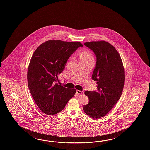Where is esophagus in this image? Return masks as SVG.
Returning a JSON list of instances; mask_svg holds the SVG:
<instances>
[{"mask_svg": "<svg viewBox=\"0 0 150 150\" xmlns=\"http://www.w3.org/2000/svg\"><path fill=\"white\" fill-rule=\"evenodd\" d=\"M76 93H77V94H83V93H84V92H83V91H82L77 90V91H76Z\"/></svg>", "mask_w": 150, "mask_h": 150, "instance_id": "esophagus-1", "label": "esophagus"}]
</instances>
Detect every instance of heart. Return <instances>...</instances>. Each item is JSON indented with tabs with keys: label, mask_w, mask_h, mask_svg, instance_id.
<instances>
[{
	"label": "heart",
	"mask_w": 150,
	"mask_h": 150,
	"mask_svg": "<svg viewBox=\"0 0 150 150\" xmlns=\"http://www.w3.org/2000/svg\"><path fill=\"white\" fill-rule=\"evenodd\" d=\"M89 58H93V56L91 53L86 50L83 51L80 56V59H89Z\"/></svg>",
	"instance_id": "b5f03b06"
}]
</instances>
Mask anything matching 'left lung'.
Returning a JSON list of instances; mask_svg holds the SVG:
<instances>
[{
    "instance_id": "obj_1",
    "label": "left lung",
    "mask_w": 150,
    "mask_h": 150,
    "mask_svg": "<svg viewBox=\"0 0 150 150\" xmlns=\"http://www.w3.org/2000/svg\"><path fill=\"white\" fill-rule=\"evenodd\" d=\"M84 45L97 58L92 78L97 81V91L85 92L89 103L83 110L90 117L99 119L106 115L120 99L124 85V69L119 52L110 43L101 40Z\"/></svg>"
}]
</instances>
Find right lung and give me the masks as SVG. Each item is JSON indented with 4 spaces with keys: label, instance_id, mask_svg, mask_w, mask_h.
Wrapping results in <instances>:
<instances>
[{
    "label": "right lung",
    "instance_id": "add662e5",
    "mask_svg": "<svg viewBox=\"0 0 150 150\" xmlns=\"http://www.w3.org/2000/svg\"><path fill=\"white\" fill-rule=\"evenodd\" d=\"M83 46L78 42L50 40L33 53L28 70V83L36 104L44 114L61 112L76 93L75 89L66 88L56 82L70 56Z\"/></svg>",
    "mask_w": 150,
    "mask_h": 150
}]
</instances>
